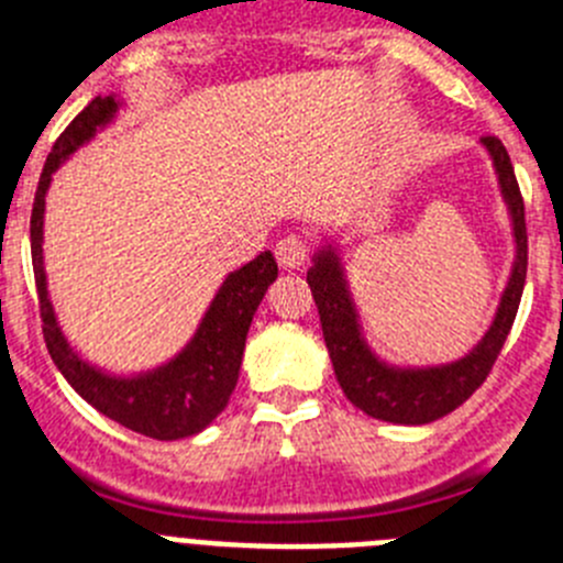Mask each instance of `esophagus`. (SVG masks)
I'll list each match as a JSON object with an SVG mask.
<instances>
[{"label": "esophagus", "mask_w": 563, "mask_h": 563, "mask_svg": "<svg viewBox=\"0 0 563 563\" xmlns=\"http://www.w3.org/2000/svg\"><path fill=\"white\" fill-rule=\"evenodd\" d=\"M307 253H310L307 239L296 236V233H290V236H282L276 242V258H278V265L285 267V271H296V267L305 265Z\"/></svg>", "instance_id": "34e87169"}]
</instances>
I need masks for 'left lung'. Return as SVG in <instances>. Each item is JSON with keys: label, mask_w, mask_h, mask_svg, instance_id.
<instances>
[{"label": "left lung", "mask_w": 563, "mask_h": 563, "mask_svg": "<svg viewBox=\"0 0 563 563\" xmlns=\"http://www.w3.org/2000/svg\"><path fill=\"white\" fill-rule=\"evenodd\" d=\"M490 157L499 172L501 194H505L510 213H514V231H516V265L510 285L501 296L499 312H496L494 327L487 330L482 343L474 352L451 366L440 369H389L383 366L361 341L357 332L355 310H352L350 292L343 285L341 267L332 251H321L316 256V265L307 273V285H310L312 298H316L318 316H321V330H324L327 350L332 357V369H335L338 383H341L343 395L352 406L366 411L375 420L402 422V426H422V422H434L440 417L451 415L460 409L467 397L479 389L494 369L496 357L505 346L510 327L519 312L521 290H525L527 278V225H525V200H521L519 183H516L514 163L507 154L505 143L494 134L482 137Z\"/></svg>", "instance_id": "obj_1"}]
</instances>
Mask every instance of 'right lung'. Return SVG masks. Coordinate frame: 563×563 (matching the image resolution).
<instances>
[{
	"label": "right lung",
	"mask_w": 563,
	"mask_h": 563,
	"mask_svg": "<svg viewBox=\"0 0 563 563\" xmlns=\"http://www.w3.org/2000/svg\"><path fill=\"white\" fill-rule=\"evenodd\" d=\"M114 109H118V101L109 96L96 98L84 112H78L53 143L42 177H38L36 200L30 213V253H33V273H36L38 316L44 321V343L69 386L109 420L121 422L129 431H137L152 440H183L206 429L231 400L253 312L265 298L267 287L276 282L278 265L273 253L265 251L253 258L251 265L231 273L213 298L211 310L202 318L194 341L163 369L123 380V377H109L92 369L69 350L49 307L47 282H44V194L49 186V174L56 172L58 163L76 152L84 141H89L96 129L112 118Z\"/></svg>",
	"instance_id": "1"
}]
</instances>
